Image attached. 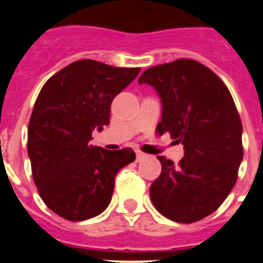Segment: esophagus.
I'll return each mask as SVG.
<instances>
[{"mask_svg":"<svg viewBox=\"0 0 263 263\" xmlns=\"http://www.w3.org/2000/svg\"><path fill=\"white\" fill-rule=\"evenodd\" d=\"M135 154H136V161H142L147 157L143 152H140V150H135Z\"/></svg>","mask_w":263,"mask_h":263,"instance_id":"34e87169","label":"esophagus"}]
</instances>
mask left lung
Here are the masks:
<instances>
[{
    "mask_svg": "<svg viewBox=\"0 0 263 263\" xmlns=\"http://www.w3.org/2000/svg\"><path fill=\"white\" fill-rule=\"evenodd\" d=\"M139 83L160 95L158 135L169 132L184 146L177 165L157 157L162 171L150 187L153 204L176 222L202 220L232 191L243 160V127L232 95L212 69L190 59L148 68Z\"/></svg>",
    "mask_w": 263,
    "mask_h": 263,
    "instance_id": "8db88e82",
    "label": "left lung"
}]
</instances>
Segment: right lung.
<instances>
[{
    "label": "right lung",
    "mask_w": 263,
    "mask_h": 263,
    "mask_svg": "<svg viewBox=\"0 0 263 263\" xmlns=\"http://www.w3.org/2000/svg\"><path fill=\"white\" fill-rule=\"evenodd\" d=\"M139 72L79 60L43 84L28 123L27 152L39 195L65 220L101 214L117 172L135 161L131 148L110 152L90 140L95 128L109 124L111 101Z\"/></svg>",
    "instance_id": "obj_1"
}]
</instances>
